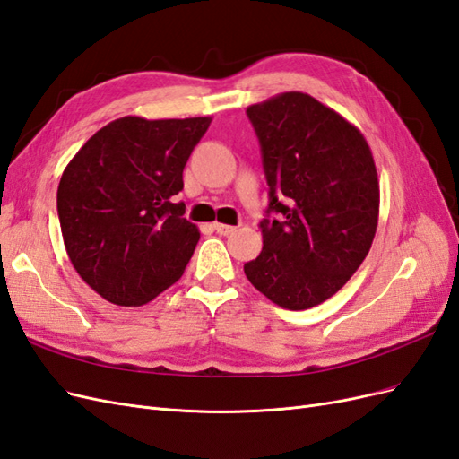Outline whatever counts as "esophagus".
Segmentation results:
<instances>
[{
    "label": "esophagus",
    "mask_w": 459,
    "mask_h": 459,
    "mask_svg": "<svg viewBox=\"0 0 459 459\" xmlns=\"http://www.w3.org/2000/svg\"><path fill=\"white\" fill-rule=\"evenodd\" d=\"M214 230H216V233H220V235H230V233H233V226H228V224H214Z\"/></svg>",
    "instance_id": "esophagus-1"
}]
</instances>
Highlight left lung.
<instances>
[{
    "instance_id": "8db88e82",
    "label": "left lung",
    "mask_w": 459,
    "mask_h": 459,
    "mask_svg": "<svg viewBox=\"0 0 459 459\" xmlns=\"http://www.w3.org/2000/svg\"><path fill=\"white\" fill-rule=\"evenodd\" d=\"M247 117L260 142L270 204L260 221L262 253L245 264V275L277 307H317L371 248L379 220L371 149L349 120L302 91L251 105Z\"/></svg>"
}]
</instances>
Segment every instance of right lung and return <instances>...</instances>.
I'll return each mask as SVG.
<instances>
[{"label":"right lung","instance_id":"add662e5","mask_svg":"<svg viewBox=\"0 0 459 459\" xmlns=\"http://www.w3.org/2000/svg\"><path fill=\"white\" fill-rule=\"evenodd\" d=\"M211 117H122L66 164L57 212L66 255L95 293L142 307L182 277L201 238L174 203Z\"/></svg>","mask_w":459,"mask_h":459}]
</instances>
